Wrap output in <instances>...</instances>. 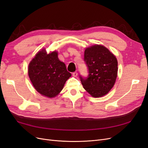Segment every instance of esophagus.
<instances>
[{"label": "esophagus", "instance_id": "1", "mask_svg": "<svg viewBox=\"0 0 148 148\" xmlns=\"http://www.w3.org/2000/svg\"><path fill=\"white\" fill-rule=\"evenodd\" d=\"M72 75H73V77H77L78 73L77 72H73L72 73Z\"/></svg>", "mask_w": 148, "mask_h": 148}]
</instances>
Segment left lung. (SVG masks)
<instances>
[{
    "label": "left lung",
    "mask_w": 148,
    "mask_h": 148,
    "mask_svg": "<svg viewBox=\"0 0 148 148\" xmlns=\"http://www.w3.org/2000/svg\"><path fill=\"white\" fill-rule=\"evenodd\" d=\"M84 60L89 75L86 78L79 77L83 88L93 97L105 96L117 79V58L105 46L96 44L85 49Z\"/></svg>",
    "instance_id": "8db88e82"
}]
</instances>
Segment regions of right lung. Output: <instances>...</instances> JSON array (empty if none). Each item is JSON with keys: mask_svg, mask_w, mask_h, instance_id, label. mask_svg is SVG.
<instances>
[{"mask_svg": "<svg viewBox=\"0 0 148 148\" xmlns=\"http://www.w3.org/2000/svg\"><path fill=\"white\" fill-rule=\"evenodd\" d=\"M28 76L36 90L42 96L52 98L61 92L71 75L59 59L56 51L47 53L42 49L29 62Z\"/></svg>", "mask_w": 148, "mask_h": 148, "instance_id": "right-lung-1", "label": "right lung"}]
</instances>
